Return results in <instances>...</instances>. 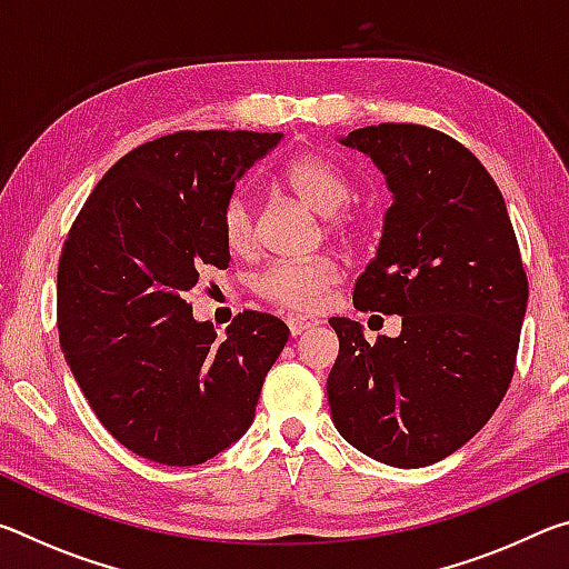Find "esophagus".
Instances as JSON below:
<instances>
[{
  "mask_svg": "<svg viewBox=\"0 0 569 569\" xmlns=\"http://www.w3.org/2000/svg\"><path fill=\"white\" fill-rule=\"evenodd\" d=\"M288 331H291V336H301L303 331L311 329V326H316V321L311 319H303V316H288Z\"/></svg>",
  "mask_w": 569,
  "mask_h": 569,
  "instance_id": "34e87169",
  "label": "esophagus"
}]
</instances>
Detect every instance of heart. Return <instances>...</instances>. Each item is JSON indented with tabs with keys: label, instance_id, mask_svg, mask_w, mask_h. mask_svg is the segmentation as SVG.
I'll return each mask as SVG.
<instances>
[{
	"label": "heart",
	"instance_id": "1",
	"mask_svg": "<svg viewBox=\"0 0 569 569\" xmlns=\"http://www.w3.org/2000/svg\"><path fill=\"white\" fill-rule=\"evenodd\" d=\"M283 180L306 206L319 210L321 216H329V228L333 233H351V218L341 216L339 210L351 200L353 188L349 176L331 158L321 152H301L286 162ZM220 230H223L226 246L236 253H246L253 246V208L243 190L230 192L220 210ZM339 263L326 256L313 258V261H278L256 276L253 291L263 301L288 308V311L316 313L331 288L339 283Z\"/></svg>",
	"mask_w": 569,
	"mask_h": 569
}]
</instances>
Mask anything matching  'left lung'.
<instances>
[{"instance_id":"left-lung-1","label":"left lung","mask_w":569,"mask_h":569,"mask_svg":"<svg viewBox=\"0 0 569 569\" xmlns=\"http://www.w3.org/2000/svg\"><path fill=\"white\" fill-rule=\"evenodd\" d=\"M341 142L377 162L393 192L353 306L399 313L401 333L369 343L356 321L329 319L331 419L366 457L427 467L465 447L505 399L529 293L522 256L497 182L455 138L381 122Z\"/></svg>"}]
</instances>
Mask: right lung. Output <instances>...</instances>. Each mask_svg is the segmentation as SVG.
<instances>
[{"label": "right lung", "instance_id": "obj_1", "mask_svg": "<svg viewBox=\"0 0 569 569\" xmlns=\"http://www.w3.org/2000/svg\"><path fill=\"white\" fill-rule=\"evenodd\" d=\"M281 138L180 130L142 142L104 172L67 233L60 346L102 427L138 457L203 465L256 417L288 326L243 311L218 339L186 296L203 268H228L220 210Z\"/></svg>", "mask_w": 569, "mask_h": 569}]
</instances>
